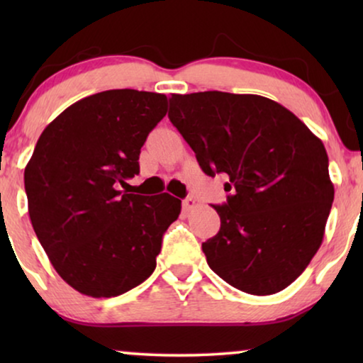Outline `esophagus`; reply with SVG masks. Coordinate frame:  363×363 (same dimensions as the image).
<instances>
[{
    "instance_id": "esophagus-1",
    "label": "esophagus",
    "mask_w": 363,
    "mask_h": 363,
    "mask_svg": "<svg viewBox=\"0 0 363 363\" xmlns=\"http://www.w3.org/2000/svg\"><path fill=\"white\" fill-rule=\"evenodd\" d=\"M193 208H196V200H195V198H185V200H183V210L191 211Z\"/></svg>"
}]
</instances>
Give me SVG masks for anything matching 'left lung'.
<instances>
[{
    "label": "left lung",
    "instance_id": "1",
    "mask_svg": "<svg viewBox=\"0 0 363 363\" xmlns=\"http://www.w3.org/2000/svg\"><path fill=\"white\" fill-rule=\"evenodd\" d=\"M168 118L206 175L225 173L216 236L201 245L208 266L236 289L276 294L322 245L334 201L320 138L294 113L255 94H172Z\"/></svg>",
    "mask_w": 363,
    "mask_h": 363
}]
</instances>
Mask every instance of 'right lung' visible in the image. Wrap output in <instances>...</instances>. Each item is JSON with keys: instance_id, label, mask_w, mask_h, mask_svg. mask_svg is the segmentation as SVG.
Returning <instances> with one entry per match:
<instances>
[{"instance_id": "obj_1", "label": "right lung", "mask_w": 363, "mask_h": 363, "mask_svg": "<svg viewBox=\"0 0 363 363\" xmlns=\"http://www.w3.org/2000/svg\"><path fill=\"white\" fill-rule=\"evenodd\" d=\"M165 116L163 94L113 89L84 97L44 128L24 168L34 233L81 294L121 296L155 271L182 201L118 185L138 175L140 148Z\"/></svg>"}]
</instances>
